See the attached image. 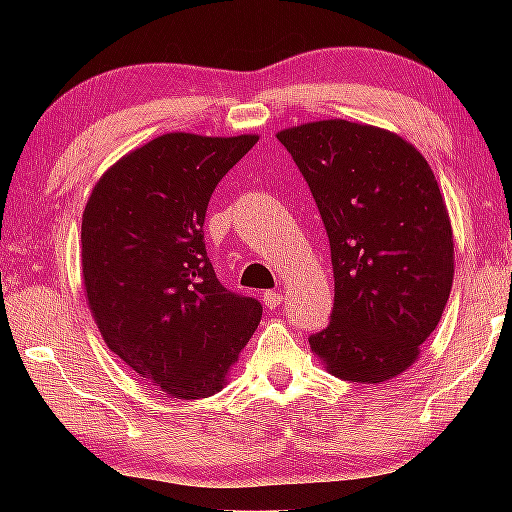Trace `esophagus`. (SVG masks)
Instances as JSON below:
<instances>
[{"label":"esophagus","mask_w":512,"mask_h":512,"mask_svg":"<svg viewBox=\"0 0 512 512\" xmlns=\"http://www.w3.org/2000/svg\"><path fill=\"white\" fill-rule=\"evenodd\" d=\"M263 305L268 307V310H275V307L282 305V293H279V291H265L263 293Z\"/></svg>","instance_id":"1"}]
</instances>
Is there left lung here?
<instances>
[{
    "label": "left lung",
    "instance_id": "1",
    "mask_svg": "<svg viewBox=\"0 0 512 512\" xmlns=\"http://www.w3.org/2000/svg\"><path fill=\"white\" fill-rule=\"evenodd\" d=\"M310 186L331 242V324L310 335L340 380L382 384L419 359L452 291L454 237L426 158L366 123H303L277 132Z\"/></svg>",
    "mask_w": 512,
    "mask_h": 512
}]
</instances>
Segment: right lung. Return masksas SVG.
<instances>
[{
  "label": "right lung",
  "mask_w": 512,
  "mask_h": 512,
  "mask_svg": "<svg viewBox=\"0 0 512 512\" xmlns=\"http://www.w3.org/2000/svg\"><path fill=\"white\" fill-rule=\"evenodd\" d=\"M256 142L167 132L116 160L83 209V289L102 340L170 398L221 391L261 321L258 300L216 279L202 233L216 184Z\"/></svg>",
  "instance_id": "obj_1"
}]
</instances>
